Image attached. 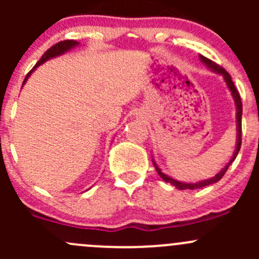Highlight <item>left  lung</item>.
I'll return each mask as SVG.
<instances>
[{"label":"left lung","mask_w":259,"mask_h":259,"mask_svg":"<svg viewBox=\"0 0 259 259\" xmlns=\"http://www.w3.org/2000/svg\"><path fill=\"white\" fill-rule=\"evenodd\" d=\"M199 60L203 62V64L205 65V66L208 67V69L210 70V71L215 72L217 75H221V76L223 77L224 82H226L227 88H228L229 93H231L232 98H233L234 105H236V124H237L236 149H234V153H233V155H232L231 160H229L228 163L226 164V166H224V168H222V170L219 171V173H217L215 176L211 177V178H208V179H204V180H199V182H197V183L179 182V180H177V179L171 178V177H169L168 174H164L163 171H161V169L158 166L156 161L154 160V158H153V164H154V166H155L156 171H158L159 177H160V178L163 179L165 183H170V184L174 185V187H176L177 189H180V190H184V189H198V188L207 187V185L214 184V183L219 182V180L223 178L224 174H226V171H227V169H228V166L231 165V164L234 161V159L237 158V155H238V153H239V149H241V144H242V138H241L242 137V101H241V96H239L238 91H237L236 86H234L233 80H232L231 75H229L228 72H227L226 70L223 69V67L219 66V65H217L215 62H213V61H211V60L207 59V57H204V56H203V55H199Z\"/></svg>","instance_id":"1"}]
</instances>
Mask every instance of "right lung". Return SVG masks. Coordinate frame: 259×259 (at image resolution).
Instances as JSON below:
<instances>
[{"mask_svg": "<svg viewBox=\"0 0 259 259\" xmlns=\"http://www.w3.org/2000/svg\"><path fill=\"white\" fill-rule=\"evenodd\" d=\"M77 46H80V42H77V41L65 40V41H61V42L56 44V45H54V46H52V48H50L48 51H46L45 54L42 55V57H41V59L38 60L37 64H36L35 66H33V69L31 70L30 72H28L27 76L25 77V80H23V82H22V88H23V85H25V83L27 82L28 77H30L31 75H32V72L35 71V70L37 69L38 66H41V65H42V64H45V62L48 61V60L55 59V57H57V56H61V55L66 54V52H69L70 50L77 48Z\"/></svg>", "mask_w": 259, "mask_h": 259, "instance_id": "obj_1", "label": "right lung"}]
</instances>
